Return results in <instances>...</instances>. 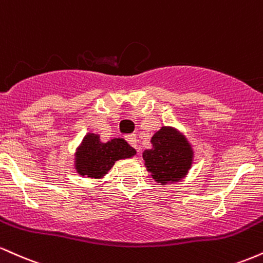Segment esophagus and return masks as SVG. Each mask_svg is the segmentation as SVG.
Wrapping results in <instances>:
<instances>
[{
	"instance_id": "34e87169",
	"label": "esophagus",
	"mask_w": 263,
	"mask_h": 263,
	"mask_svg": "<svg viewBox=\"0 0 263 263\" xmlns=\"http://www.w3.org/2000/svg\"><path fill=\"white\" fill-rule=\"evenodd\" d=\"M126 140H127V142L129 144H131L134 148H137V137H136V135H129L126 137Z\"/></svg>"
}]
</instances>
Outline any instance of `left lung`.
<instances>
[{
	"instance_id": "8db88e82",
	"label": "left lung",
	"mask_w": 263,
	"mask_h": 263,
	"mask_svg": "<svg viewBox=\"0 0 263 263\" xmlns=\"http://www.w3.org/2000/svg\"><path fill=\"white\" fill-rule=\"evenodd\" d=\"M152 147L142 152L144 167L161 185L178 183L188 176L194 149L179 129L162 126L151 138Z\"/></svg>"
}]
</instances>
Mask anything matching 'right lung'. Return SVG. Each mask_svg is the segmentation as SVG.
Listing matches in <instances>:
<instances>
[{"label":"right lung","instance_id":"add662e5","mask_svg":"<svg viewBox=\"0 0 263 263\" xmlns=\"http://www.w3.org/2000/svg\"><path fill=\"white\" fill-rule=\"evenodd\" d=\"M136 149L121 137L107 142L100 140V135L87 132L74 153V168L81 177L100 180L120 159L132 158Z\"/></svg>","mask_w":263,"mask_h":263}]
</instances>
